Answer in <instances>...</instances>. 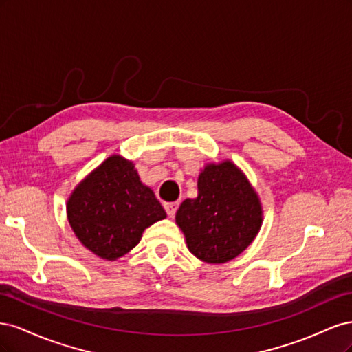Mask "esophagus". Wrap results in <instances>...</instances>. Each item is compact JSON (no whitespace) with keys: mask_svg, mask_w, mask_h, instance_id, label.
Listing matches in <instances>:
<instances>
[{"mask_svg":"<svg viewBox=\"0 0 352 352\" xmlns=\"http://www.w3.org/2000/svg\"><path fill=\"white\" fill-rule=\"evenodd\" d=\"M177 208H179V204H177V202H167V204H164V210H166L167 216H168L170 219L175 217Z\"/></svg>","mask_w":352,"mask_h":352,"instance_id":"1","label":"esophagus"}]
</instances>
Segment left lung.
Returning <instances> with one entry per match:
<instances>
[{"label": "left lung", "instance_id": "obj_1", "mask_svg": "<svg viewBox=\"0 0 352 352\" xmlns=\"http://www.w3.org/2000/svg\"><path fill=\"white\" fill-rule=\"evenodd\" d=\"M261 223L260 198L230 160L207 164L198 176V197L185 199L176 212L189 251L210 264L238 257Z\"/></svg>", "mask_w": 352, "mask_h": 352}]
</instances>
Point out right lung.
Here are the masks:
<instances>
[{
  "mask_svg": "<svg viewBox=\"0 0 352 352\" xmlns=\"http://www.w3.org/2000/svg\"><path fill=\"white\" fill-rule=\"evenodd\" d=\"M67 219L83 247L114 261L136 247L146 228L166 219V211L135 164L111 155L74 188Z\"/></svg>",
  "mask_w": 352,
  "mask_h": 352,
  "instance_id": "1",
  "label": "right lung"
}]
</instances>
